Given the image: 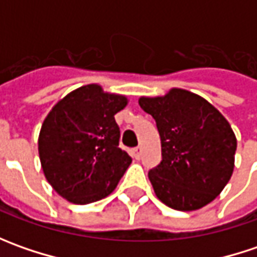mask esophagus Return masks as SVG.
<instances>
[{"instance_id": "esophagus-1", "label": "esophagus", "mask_w": 257, "mask_h": 257, "mask_svg": "<svg viewBox=\"0 0 257 257\" xmlns=\"http://www.w3.org/2000/svg\"><path fill=\"white\" fill-rule=\"evenodd\" d=\"M132 154H133V157L136 160H139L142 157V149L140 147H134L133 150H132Z\"/></svg>"}]
</instances>
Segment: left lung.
<instances>
[{
  "label": "left lung",
  "mask_w": 257,
  "mask_h": 257,
  "mask_svg": "<svg viewBox=\"0 0 257 257\" xmlns=\"http://www.w3.org/2000/svg\"><path fill=\"white\" fill-rule=\"evenodd\" d=\"M152 114L162 140V162L149 172L154 193L174 210H196L216 199L230 180L236 136L212 104L173 88L139 100Z\"/></svg>",
  "instance_id": "obj_1"
}]
</instances>
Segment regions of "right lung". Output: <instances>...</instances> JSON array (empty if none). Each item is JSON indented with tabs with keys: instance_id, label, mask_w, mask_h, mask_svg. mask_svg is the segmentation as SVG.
<instances>
[{
	"instance_id": "obj_1",
	"label": "right lung",
	"mask_w": 257,
	"mask_h": 257,
	"mask_svg": "<svg viewBox=\"0 0 257 257\" xmlns=\"http://www.w3.org/2000/svg\"><path fill=\"white\" fill-rule=\"evenodd\" d=\"M125 104L124 95L90 84L65 95L45 117L38 137L40 160L48 183L68 202L104 199L132 163L118 147L114 118Z\"/></svg>"
}]
</instances>
